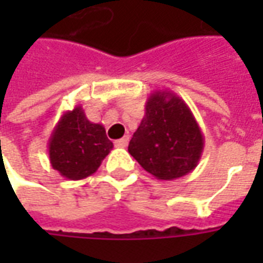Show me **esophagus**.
Returning <instances> with one entry per match:
<instances>
[{
  "label": "esophagus",
  "instance_id": "1",
  "mask_svg": "<svg viewBox=\"0 0 263 263\" xmlns=\"http://www.w3.org/2000/svg\"><path fill=\"white\" fill-rule=\"evenodd\" d=\"M128 142H129V137L126 135V137L121 138V139H117V141H115V146H117V148H126V146H128Z\"/></svg>",
  "mask_w": 263,
  "mask_h": 263
}]
</instances>
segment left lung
<instances>
[{
  "label": "left lung",
  "mask_w": 263,
  "mask_h": 263,
  "mask_svg": "<svg viewBox=\"0 0 263 263\" xmlns=\"http://www.w3.org/2000/svg\"><path fill=\"white\" fill-rule=\"evenodd\" d=\"M204 149L203 132L192 109L171 91H154L128 152L152 176L175 180L197 166Z\"/></svg>",
  "instance_id": "left-lung-1"
}]
</instances>
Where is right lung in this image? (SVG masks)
I'll use <instances>...</instances> for the list:
<instances>
[{
    "instance_id": "1",
    "label": "right lung",
    "mask_w": 263,
    "mask_h": 263,
    "mask_svg": "<svg viewBox=\"0 0 263 263\" xmlns=\"http://www.w3.org/2000/svg\"><path fill=\"white\" fill-rule=\"evenodd\" d=\"M48 149L54 171L69 180H81L97 172L111 152L112 142L104 126L87 120L84 109L76 105L60 117L49 138Z\"/></svg>"
}]
</instances>
